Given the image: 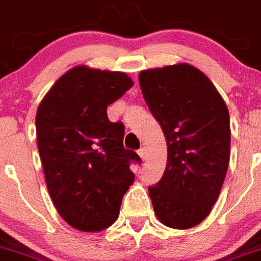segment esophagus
<instances>
[{
  "label": "esophagus",
  "instance_id": "1",
  "mask_svg": "<svg viewBox=\"0 0 261 261\" xmlns=\"http://www.w3.org/2000/svg\"><path fill=\"white\" fill-rule=\"evenodd\" d=\"M138 154L142 159V161H145V156H147V151H145V148H140L139 151H138Z\"/></svg>",
  "mask_w": 261,
  "mask_h": 261
}]
</instances>
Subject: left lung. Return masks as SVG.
<instances>
[{"label": "left lung", "mask_w": 261, "mask_h": 261, "mask_svg": "<svg viewBox=\"0 0 261 261\" xmlns=\"http://www.w3.org/2000/svg\"><path fill=\"white\" fill-rule=\"evenodd\" d=\"M140 90L168 143L164 175L149 187L154 215L190 229L212 211L230 160L229 110L215 84L190 63L143 70Z\"/></svg>", "instance_id": "1"}]
</instances>
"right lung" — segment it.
<instances>
[{"mask_svg":"<svg viewBox=\"0 0 261 261\" xmlns=\"http://www.w3.org/2000/svg\"><path fill=\"white\" fill-rule=\"evenodd\" d=\"M134 86L121 71L75 66L51 86L36 113L40 159L51 201L81 231H101L118 218L134 183L130 163L140 157L123 147L125 127L107 108Z\"/></svg>","mask_w":261,"mask_h":261,"instance_id":"right-lung-1","label":"right lung"}]
</instances>
